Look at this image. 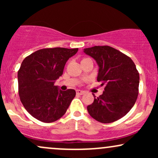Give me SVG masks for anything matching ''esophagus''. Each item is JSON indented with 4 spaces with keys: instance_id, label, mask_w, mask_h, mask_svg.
<instances>
[{
    "instance_id": "1",
    "label": "esophagus",
    "mask_w": 158,
    "mask_h": 158,
    "mask_svg": "<svg viewBox=\"0 0 158 158\" xmlns=\"http://www.w3.org/2000/svg\"><path fill=\"white\" fill-rule=\"evenodd\" d=\"M85 94V91H83V90H77V94H78V95H82V94Z\"/></svg>"
}]
</instances>
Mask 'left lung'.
Masks as SVG:
<instances>
[{"instance_id":"obj_1","label":"left lung","mask_w":158,"mask_h":158,"mask_svg":"<svg viewBox=\"0 0 158 158\" xmlns=\"http://www.w3.org/2000/svg\"><path fill=\"white\" fill-rule=\"evenodd\" d=\"M99 65L97 81L105 90L87 107L94 119L102 123L117 121L128 113L139 94V76L130 57L110 46L84 49Z\"/></svg>"}]
</instances>
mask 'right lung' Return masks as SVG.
<instances>
[{
  "instance_id": "add662e5",
  "label": "right lung",
  "mask_w": 158,
  "mask_h": 158,
  "mask_svg": "<svg viewBox=\"0 0 158 158\" xmlns=\"http://www.w3.org/2000/svg\"><path fill=\"white\" fill-rule=\"evenodd\" d=\"M78 48H44L27 56L18 71L19 94L28 113L38 120L52 123L66 113L76 96L73 89H58L54 82L62 75L69 58Z\"/></svg>"
}]
</instances>
